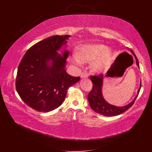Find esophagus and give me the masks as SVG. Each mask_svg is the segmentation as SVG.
Wrapping results in <instances>:
<instances>
[{
    "mask_svg": "<svg viewBox=\"0 0 152 152\" xmlns=\"http://www.w3.org/2000/svg\"><path fill=\"white\" fill-rule=\"evenodd\" d=\"M88 77V75H87V73H83L81 75V78H86Z\"/></svg>",
    "mask_w": 152,
    "mask_h": 152,
    "instance_id": "obj_1",
    "label": "esophagus"
}]
</instances>
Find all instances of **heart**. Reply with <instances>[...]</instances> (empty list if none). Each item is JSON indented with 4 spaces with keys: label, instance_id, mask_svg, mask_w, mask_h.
I'll return each mask as SVG.
<instances>
[{
    "label": "heart",
    "instance_id": "b5f03b06",
    "mask_svg": "<svg viewBox=\"0 0 152 152\" xmlns=\"http://www.w3.org/2000/svg\"><path fill=\"white\" fill-rule=\"evenodd\" d=\"M111 56V52L101 44H86L77 50L76 55L71 58V61L79 65L81 63L92 62L91 68L95 73L105 69Z\"/></svg>",
    "mask_w": 152,
    "mask_h": 152
}]
</instances>
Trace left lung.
Listing matches in <instances>:
<instances>
[{
	"label": "left lung",
	"instance_id": "1",
	"mask_svg": "<svg viewBox=\"0 0 152 152\" xmlns=\"http://www.w3.org/2000/svg\"><path fill=\"white\" fill-rule=\"evenodd\" d=\"M131 52L134 56L135 61H136V65L139 68V61L137 57L132 50H131ZM103 77H103V75L95 76H92L91 77V80L93 84V87L92 90L89 94L88 97H87L91 108L95 112L105 116H114L124 113L134 104L141 88V81H140V87L137 91V95L135 97L134 100L126 105L117 107L110 104L103 96L102 86Z\"/></svg>",
	"mask_w": 152,
	"mask_h": 152
}]
</instances>
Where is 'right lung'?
I'll use <instances>...</instances> for the list:
<instances>
[{"label":"right lung","mask_w":152,"mask_h":152,"mask_svg":"<svg viewBox=\"0 0 152 152\" xmlns=\"http://www.w3.org/2000/svg\"><path fill=\"white\" fill-rule=\"evenodd\" d=\"M69 35L53 36L30 47L18 68L16 89L29 107L49 112L59 107L68 89L80 80L65 69ZM63 47L62 48V47ZM62 48V54L58 52Z\"/></svg>","instance_id":"right-lung-1"}]
</instances>
